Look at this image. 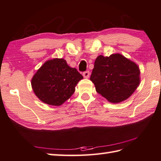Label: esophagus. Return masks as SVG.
Returning a JSON list of instances; mask_svg holds the SVG:
<instances>
[{
  "instance_id": "34e87169",
  "label": "esophagus",
  "mask_w": 161,
  "mask_h": 161,
  "mask_svg": "<svg viewBox=\"0 0 161 161\" xmlns=\"http://www.w3.org/2000/svg\"><path fill=\"white\" fill-rule=\"evenodd\" d=\"M89 71H86V72H84V73H83V76H84V78H86V79H87V78H89Z\"/></svg>"
}]
</instances>
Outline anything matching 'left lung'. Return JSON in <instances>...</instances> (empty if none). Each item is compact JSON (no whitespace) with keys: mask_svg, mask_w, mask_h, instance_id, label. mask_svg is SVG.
Masks as SVG:
<instances>
[{"mask_svg":"<svg viewBox=\"0 0 161 161\" xmlns=\"http://www.w3.org/2000/svg\"><path fill=\"white\" fill-rule=\"evenodd\" d=\"M90 80L96 91L111 103L127 99L140 84V69L121 54L98 56Z\"/></svg>","mask_w":161,"mask_h":161,"instance_id":"obj_1","label":"left lung"}]
</instances>
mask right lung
Instances as JSON below:
<instances>
[{"label":"right lung","instance_id":"1","mask_svg":"<svg viewBox=\"0 0 161 161\" xmlns=\"http://www.w3.org/2000/svg\"><path fill=\"white\" fill-rule=\"evenodd\" d=\"M83 76L70 67L64 59L45 62L31 80L34 93L42 102L60 106L74 94L75 86Z\"/></svg>","mask_w":161,"mask_h":161}]
</instances>
